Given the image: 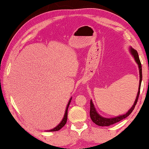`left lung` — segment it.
Listing matches in <instances>:
<instances>
[{
	"label": "left lung",
	"mask_w": 149,
	"mask_h": 149,
	"mask_svg": "<svg viewBox=\"0 0 149 149\" xmlns=\"http://www.w3.org/2000/svg\"><path fill=\"white\" fill-rule=\"evenodd\" d=\"M131 52L132 54L133 55L134 58H135L136 62L138 63V66H139V70H140V83H139V87H138V91L137 96H136V99L135 102H134V104L131 109H130L128 112L125 115H121L119 117H117L115 118H111V119H108V118H104L101 117L100 115H99L95 111V109L94 108V106H93V104L92 101H90V112H89V114H90V117L91 119L92 120L93 123L96 124V125L99 126H109L111 125H113L114 123H117L123 119H125L127 117H128L130 114L132 113V111H134V108H135V106L136 105V103H137L138 97H139L140 95V86H141V82H142V66H141V62H140L139 56H138V52H136V50H134V49L131 48Z\"/></svg>",
	"instance_id": "obj_1"
}]
</instances>
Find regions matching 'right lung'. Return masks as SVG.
<instances>
[{
	"label": "right lung",
	"mask_w": 149,
	"mask_h": 149,
	"mask_svg": "<svg viewBox=\"0 0 149 149\" xmlns=\"http://www.w3.org/2000/svg\"><path fill=\"white\" fill-rule=\"evenodd\" d=\"M71 100H72V97H71L70 100L68 102V105H67V107H66V112H65V115H64V117L63 118L62 121H61V123L59 124V125L56 127L55 128H54L53 130H49V132H56V131H58V130H60L61 128L64 127L65 125V124L66 123V121H67V116H68V107H69V104H70V102H71Z\"/></svg>",
	"instance_id": "obj_1"
}]
</instances>
